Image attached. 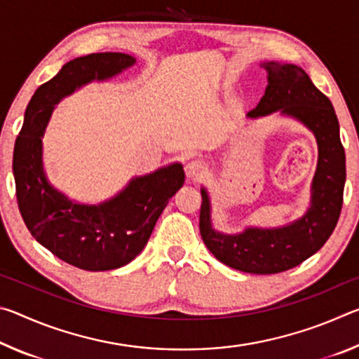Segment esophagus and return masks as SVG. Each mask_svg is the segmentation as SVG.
Returning <instances> with one entry per match:
<instances>
[{
	"label": "esophagus",
	"instance_id": "obj_1",
	"mask_svg": "<svg viewBox=\"0 0 359 359\" xmlns=\"http://www.w3.org/2000/svg\"><path fill=\"white\" fill-rule=\"evenodd\" d=\"M185 172H187V177L193 180V182H199L203 180L205 175L209 172V168L205 165L204 161L201 160H191L188 165L185 166Z\"/></svg>",
	"mask_w": 359,
	"mask_h": 359
}]
</instances>
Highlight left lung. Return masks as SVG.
<instances>
[{"label": "left lung", "mask_w": 359, "mask_h": 359, "mask_svg": "<svg viewBox=\"0 0 359 359\" xmlns=\"http://www.w3.org/2000/svg\"><path fill=\"white\" fill-rule=\"evenodd\" d=\"M267 87L250 118L280 114L299 120L318 144V163L312 180L311 208L301 218L280 228H245L239 234H223L212 228L210 199L201 188L199 231L214 257L233 269L248 274H277L301 264L317 253L336 228L344 201L345 150L339 136V120L331 101L296 65L269 62Z\"/></svg>", "instance_id": "left-lung-1"}]
</instances>
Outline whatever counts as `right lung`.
I'll return each instance as SVG.
<instances>
[{"label":"right lung","instance_id":"add662e5","mask_svg":"<svg viewBox=\"0 0 359 359\" xmlns=\"http://www.w3.org/2000/svg\"><path fill=\"white\" fill-rule=\"evenodd\" d=\"M136 63L120 52L71 60L29 100L15 139L12 172L23 222L55 257L83 271H111L135 259L147 244L158 217L185 182L180 163L135 177L101 204H79L55 190L42 166V136L65 96L92 81H106Z\"/></svg>","mask_w":359,"mask_h":359}]
</instances>
